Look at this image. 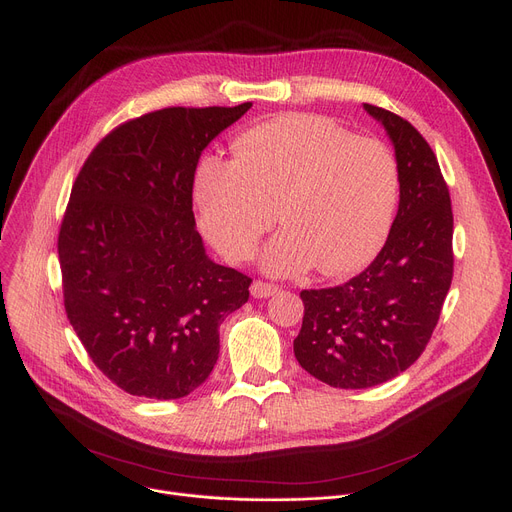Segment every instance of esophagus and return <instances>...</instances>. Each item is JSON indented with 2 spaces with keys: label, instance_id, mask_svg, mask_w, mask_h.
<instances>
[{
  "label": "esophagus",
  "instance_id": "1",
  "mask_svg": "<svg viewBox=\"0 0 512 512\" xmlns=\"http://www.w3.org/2000/svg\"><path fill=\"white\" fill-rule=\"evenodd\" d=\"M276 292H280V286L270 284V282H263V280H255L251 284V294L255 299H267V297H274Z\"/></svg>",
  "mask_w": 512,
  "mask_h": 512
}]
</instances>
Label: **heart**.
<instances>
[{
    "label": "heart",
    "mask_w": 512,
    "mask_h": 512,
    "mask_svg": "<svg viewBox=\"0 0 512 512\" xmlns=\"http://www.w3.org/2000/svg\"><path fill=\"white\" fill-rule=\"evenodd\" d=\"M400 197V168L388 145L326 116L282 114L232 143V159L207 157L195 180L199 218L230 259H247L276 222L267 272L292 276L315 263L346 274L380 253Z\"/></svg>",
    "instance_id": "b5f03b06"
}]
</instances>
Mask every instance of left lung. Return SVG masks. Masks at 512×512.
I'll use <instances>...</instances> for the list:
<instances>
[{
  "mask_svg": "<svg viewBox=\"0 0 512 512\" xmlns=\"http://www.w3.org/2000/svg\"><path fill=\"white\" fill-rule=\"evenodd\" d=\"M386 128L400 168V203L386 245L365 270L332 288L303 290L294 357L313 378L359 390L407 371L440 319L454 270L452 205L436 153L384 107L363 105Z\"/></svg>",
  "mask_w": 512,
  "mask_h": 512,
  "instance_id": "1",
  "label": "left lung"
}]
</instances>
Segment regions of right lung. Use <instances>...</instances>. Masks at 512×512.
<instances>
[{"mask_svg": "<svg viewBox=\"0 0 512 512\" xmlns=\"http://www.w3.org/2000/svg\"><path fill=\"white\" fill-rule=\"evenodd\" d=\"M166 107L114 128L80 168L58 253L64 307L97 369L132 396L199 388L220 355V324L251 278L205 255L193 182L201 151L245 116Z\"/></svg>", "mask_w": 512, "mask_h": 512, "instance_id": "1", "label": "right lung"}]
</instances>
